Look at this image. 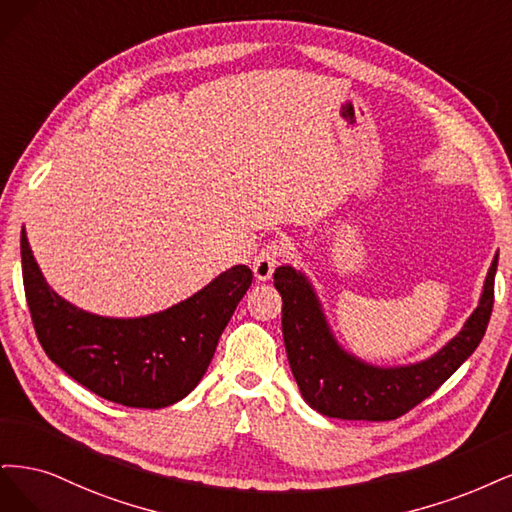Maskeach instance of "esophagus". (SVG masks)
Wrapping results in <instances>:
<instances>
[{
	"instance_id": "1",
	"label": "esophagus",
	"mask_w": 512,
	"mask_h": 512,
	"mask_svg": "<svg viewBox=\"0 0 512 512\" xmlns=\"http://www.w3.org/2000/svg\"><path fill=\"white\" fill-rule=\"evenodd\" d=\"M287 257V246L280 240H272L268 244H263V249L255 255L253 259V272L257 280H266L272 278L274 270L278 268V263Z\"/></svg>"
}]
</instances>
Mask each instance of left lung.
<instances>
[{
    "mask_svg": "<svg viewBox=\"0 0 512 512\" xmlns=\"http://www.w3.org/2000/svg\"><path fill=\"white\" fill-rule=\"evenodd\" d=\"M496 270L498 255L489 268L481 304L434 357L415 366L374 368L336 344L306 278L291 266L276 268L274 287L283 298L285 349L302 398L321 415L346 421H393L406 415L430 398L481 344L493 310Z\"/></svg>",
    "mask_w": 512,
    "mask_h": 512,
    "instance_id": "8db88e82",
    "label": "left lung"
}]
</instances>
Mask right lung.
<instances>
[{
  "instance_id": "right-lung-1",
  "label": "right lung",
  "mask_w": 512,
  "mask_h": 512,
  "mask_svg": "<svg viewBox=\"0 0 512 512\" xmlns=\"http://www.w3.org/2000/svg\"><path fill=\"white\" fill-rule=\"evenodd\" d=\"M21 259L29 315L48 359L100 398L131 408L170 406L197 387L253 280L249 268L234 266L159 315L106 319L46 285L25 229Z\"/></svg>"
}]
</instances>
